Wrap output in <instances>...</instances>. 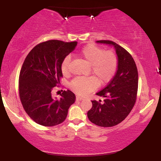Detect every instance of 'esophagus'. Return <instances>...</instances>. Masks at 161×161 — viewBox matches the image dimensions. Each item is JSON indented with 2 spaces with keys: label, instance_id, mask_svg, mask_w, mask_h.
Returning <instances> with one entry per match:
<instances>
[{
  "label": "esophagus",
  "instance_id": "34e87169",
  "mask_svg": "<svg viewBox=\"0 0 161 161\" xmlns=\"http://www.w3.org/2000/svg\"><path fill=\"white\" fill-rule=\"evenodd\" d=\"M76 100H78V101H81V100H83L84 98L81 97H80V96H77L76 97Z\"/></svg>",
  "mask_w": 161,
  "mask_h": 161
}]
</instances>
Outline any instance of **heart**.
I'll use <instances>...</instances> for the list:
<instances>
[{"instance_id": "1", "label": "heart", "mask_w": 161, "mask_h": 161, "mask_svg": "<svg viewBox=\"0 0 161 161\" xmlns=\"http://www.w3.org/2000/svg\"><path fill=\"white\" fill-rule=\"evenodd\" d=\"M80 55L91 64V70L98 80L95 77H78L72 81L70 88L77 95H84L94 90L99 83H107L114 77L118 68V59L115 54L111 51L104 49L93 44H88L81 50ZM71 58L67 56L61 63V71L64 75L70 73L69 64Z\"/></svg>"}]
</instances>
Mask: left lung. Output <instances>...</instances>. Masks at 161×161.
I'll use <instances>...</instances> for the list:
<instances>
[{"instance_id":"1","label":"left lung","mask_w":161,"mask_h":161,"mask_svg":"<svg viewBox=\"0 0 161 161\" xmlns=\"http://www.w3.org/2000/svg\"><path fill=\"white\" fill-rule=\"evenodd\" d=\"M98 43L114 46L118 57V69L110 82L97 95L104 100H93L87 113L89 120L104 127L113 126L124 120L131 112L136 100L138 74L134 60L127 51L116 43L108 40Z\"/></svg>"}]
</instances>
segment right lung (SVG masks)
Segmentation results:
<instances>
[{
  "instance_id": "right-lung-1",
  "label": "right lung",
  "mask_w": 161,
  "mask_h": 161,
  "mask_svg": "<svg viewBox=\"0 0 161 161\" xmlns=\"http://www.w3.org/2000/svg\"><path fill=\"white\" fill-rule=\"evenodd\" d=\"M77 42L50 40L30 51L20 71L19 89L23 108L36 123L45 126L61 124L75 100L73 92L64 91L60 99L52 96L63 76L61 63L75 50Z\"/></svg>"
}]
</instances>
